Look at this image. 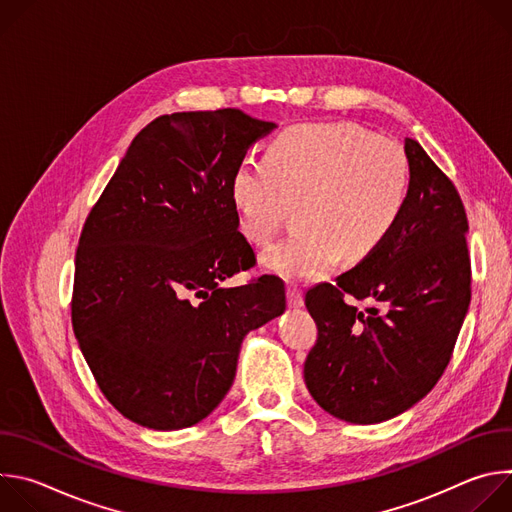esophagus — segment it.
Returning <instances> with one entry per match:
<instances>
[{
  "label": "esophagus",
  "mask_w": 512,
  "mask_h": 512,
  "mask_svg": "<svg viewBox=\"0 0 512 512\" xmlns=\"http://www.w3.org/2000/svg\"><path fill=\"white\" fill-rule=\"evenodd\" d=\"M287 302H289L291 308L304 306V291L296 283H289L287 285Z\"/></svg>",
  "instance_id": "esophagus-1"
}]
</instances>
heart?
I'll list each match as a JSON object with an SVG mask.
<instances>
[{
  "label": "heart",
  "mask_w": 512,
  "mask_h": 512,
  "mask_svg": "<svg viewBox=\"0 0 512 512\" xmlns=\"http://www.w3.org/2000/svg\"><path fill=\"white\" fill-rule=\"evenodd\" d=\"M409 160L397 141L354 123H310L281 131L263 160L245 158L231 182L243 237L265 247L291 206L298 233L263 263L285 279H314L340 257L356 263L393 235L409 198Z\"/></svg>",
  "instance_id": "b5f03b06"
}]
</instances>
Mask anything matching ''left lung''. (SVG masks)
<instances>
[{"instance_id": "obj_1", "label": "left lung", "mask_w": 512, "mask_h": 512, "mask_svg": "<svg viewBox=\"0 0 512 512\" xmlns=\"http://www.w3.org/2000/svg\"><path fill=\"white\" fill-rule=\"evenodd\" d=\"M409 198L371 257L306 294L318 326L304 377L316 403L350 423H381L442 379L472 298L468 216L454 182L407 137ZM358 301L368 304L358 309Z\"/></svg>"}]
</instances>
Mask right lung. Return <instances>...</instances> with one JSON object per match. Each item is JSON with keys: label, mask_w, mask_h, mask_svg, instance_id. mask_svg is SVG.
I'll list each match as a JSON object with an SVG mask.
<instances>
[{"label": "right lung", "mask_w": 512, "mask_h": 512, "mask_svg": "<svg viewBox=\"0 0 512 512\" xmlns=\"http://www.w3.org/2000/svg\"><path fill=\"white\" fill-rule=\"evenodd\" d=\"M275 123L241 109L145 125L81 231L72 330L107 401L152 429H182L223 401L241 342L285 310V285L255 267L231 196L249 145Z\"/></svg>", "instance_id": "obj_1"}]
</instances>
